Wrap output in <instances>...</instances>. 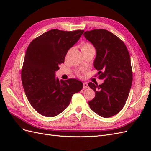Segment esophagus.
<instances>
[{"label":"esophagus","instance_id":"34e87169","mask_svg":"<svg viewBox=\"0 0 151 151\" xmlns=\"http://www.w3.org/2000/svg\"><path fill=\"white\" fill-rule=\"evenodd\" d=\"M88 83H83V88L84 89H87L88 88Z\"/></svg>","mask_w":151,"mask_h":151}]
</instances>
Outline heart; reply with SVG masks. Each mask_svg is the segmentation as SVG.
Here are the masks:
<instances>
[{
	"mask_svg": "<svg viewBox=\"0 0 151 151\" xmlns=\"http://www.w3.org/2000/svg\"><path fill=\"white\" fill-rule=\"evenodd\" d=\"M94 50L93 45L89 43H85L83 45H82L81 50L84 51V50Z\"/></svg>",
	"mask_w": 151,
	"mask_h": 151,
	"instance_id": "1",
	"label": "heart"
}]
</instances>
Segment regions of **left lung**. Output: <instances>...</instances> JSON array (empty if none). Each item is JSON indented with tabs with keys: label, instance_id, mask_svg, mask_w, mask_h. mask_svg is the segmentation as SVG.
Returning a JSON list of instances; mask_svg holds the SVG:
<instances>
[{
	"label": "left lung",
	"instance_id": "left-lung-1",
	"mask_svg": "<svg viewBox=\"0 0 151 151\" xmlns=\"http://www.w3.org/2000/svg\"><path fill=\"white\" fill-rule=\"evenodd\" d=\"M84 36L96 51L94 67L99 70L102 84L89 83L95 97L89 101L90 108L104 118L120 112L129 97L132 83L130 57L125 43L116 35L103 29L86 31Z\"/></svg>",
	"mask_w": 151,
	"mask_h": 151
}]
</instances>
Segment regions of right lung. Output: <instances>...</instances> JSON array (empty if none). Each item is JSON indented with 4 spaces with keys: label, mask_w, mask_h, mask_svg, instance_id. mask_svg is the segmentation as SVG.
I'll use <instances>...</instances> for the list:
<instances>
[{
    "label": "right lung",
    "mask_w": 151,
    "mask_h": 151,
    "mask_svg": "<svg viewBox=\"0 0 151 151\" xmlns=\"http://www.w3.org/2000/svg\"><path fill=\"white\" fill-rule=\"evenodd\" d=\"M83 33L84 30L51 29L34 39L27 48L22 83L29 103L42 115H59L70 104L73 94L83 89L81 81H60L55 77V72Z\"/></svg>",
    "instance_id": "right-lung-1"
}]
</instances>
